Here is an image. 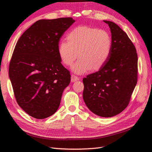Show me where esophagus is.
Returning a JSON list of instances; mask_svg holds the SVG:
<instances>
[{"label": "esophagus", "instance_id": "34e87169", "mask_svg": "<svg viewBox=\"0 0 152 152\" xmlns=\"http://www.w3.org/2000/svg\"><path fill=\"white\" fill-rule=\"evenodd\" d=\"M77 80H79V78L77 77V76H75V75H72L71 81L72 82H75V81H77Z\"/></svg>", "mask_w": 152, "mask_h": 152}]
</instances>
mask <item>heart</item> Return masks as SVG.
I'll list each match as a JSON object with an SVG mask.
<instances>
[{"mask_svg": "<svg viewBox=\"0 0 152 152\" xmlns=\"http://www.w3.org/2000/svg\"><path fill=\"white\" fill-rule=\"evenodd\" d=\"M67 41L63 40L58 45V54L62 62L72 66L77 74L90 70H98L108 61L112 50V38L107 31L93 27L78 26L66 35ZM78 54H77V53Z\"/></svg>", "mask_w": 152, "mask_h": 152, "instance_id": "b5f03b06", "label": "heart"}]
</instances>
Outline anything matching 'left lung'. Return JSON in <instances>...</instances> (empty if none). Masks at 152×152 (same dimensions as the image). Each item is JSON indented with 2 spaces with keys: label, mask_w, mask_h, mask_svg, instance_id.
<instances>
[{
  "label": "left lung",
  "mask_w": 152,
  "mask_h": 152,
  "mask_svg": "<svg viewBox=\"0 0 152 152\" xmlns=\"http://www.w3.org/2000/svg\"><path fill=\"white\" fill-rule=\"evenodd\" d=\"M103 21L111 31V54L99 71L83 79V99L93 113L112 117L129 103L137 84V55L126 32L112 21Z\"/></svg>",
  "instance_id": "obj_1"
}]
</instances>
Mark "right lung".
I'll list each match as a JSON object with an SVG mask.
<instances>
[{"label":"right lung","mask_w":152,"mask_h":152,"mask_svg":"<svg viewBox=\"0 0 152 152\" xmlns=\"http://www.w3.org/2000/svg\"><path fill=\"white\" fill-rule=\"evenodd\" d=\"M75 21L72 18L40 20L18 40L9 75L18 104L31 117L43 119L57 111L70 74L58 54L61 36Z\"/></svg>","instance_id":"right-lung-1"}]
</instances>
